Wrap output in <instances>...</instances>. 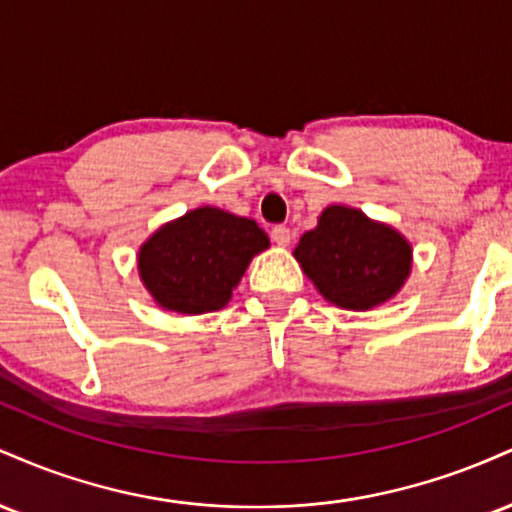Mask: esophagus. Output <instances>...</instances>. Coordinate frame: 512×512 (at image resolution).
I'll return each instance as SVG.
<instances>
[{"mask_svg":"<svg viewBox=\"0 0 512 512\" xmlns=\"http://www.w3.org/2000/svg\"><path fill=\"white\" fill-rule=\"evenodd\" d=\"M291 238H293L291 228H286V226H276V228H272V240H274L276 245H281V248H286V245L291 243Z\"/></svg>","mask_w":512,"mask_h":512,"instance_id":"esophagus-1","label":"esophagus"}]
</instances>
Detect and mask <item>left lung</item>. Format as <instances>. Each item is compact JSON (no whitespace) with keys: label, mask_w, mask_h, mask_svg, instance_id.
Wrapping results in <instances>:
<instances>
[{"label":"left lung","mask_w":512,"mask_h":512,"mask_svg":"<svg viewBox=\"0 0 512 512\" xmlns=\"http://www.w3.org/2000/svg\"><path fill=\"white\" fill-rule=\"evenodd\" d=\"M293 257L325 301L363 313L402 291L414 250L390 223L332 204L317 216L313 231L303 233Z\"/></svg>","instance_id":"obj_1"}]
</instances>
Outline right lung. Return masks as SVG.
Listing matches in <instances>:
<instances>
[{"instance_id": "right-lung-1", "label": "right lung", "mask_w": 512, "mask_h": 512, "mask_svg": "<svg viewBox=\"0 0 512 512\" xmlns=\"http://www.w3.org/2000/svg\"><path fill=\"white\" fill-rule=\"evenodd\" d=\"M267 248V233L252 219L197 207L144 240L137 255L139 279L163 310L211 313L231 301L252 257Z\"/></svg>"}]
</instances>
